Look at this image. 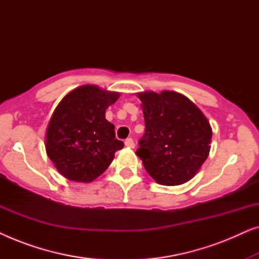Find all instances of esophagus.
<instances>
[{"label":"esophagus","mask_w":259,"mask_h":259,"mask_svg":"<svg viewBox=\"0 0 259 259\" xmlns=\"http://www.w3.org/2000/svg\"><path fill=\"white\" fill-rule=\"evenodd\" d=\"M125 146L128 147V148H134V146H136V144H134V141L132 138H128V139L125 140Z\"/></svg>","instance_id":"1"}]
</instances>
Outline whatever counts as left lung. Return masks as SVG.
Segmentation results:
<instances>
[{
	"label": "left lung",
	"instance_id": "8db88e82",
	"mask_svg": "<svg viewBox=\"0 0 259 259\" xmlns=\"http://www.w3.org/2000/svg\"><path fill=\"white\" fill-rule=\"evenodd\" d=\"M145 134L136 154L160 185L176 186L192 179L210 153L212 128L204 113L185 95L173 91L137 93Z\"/></svg>",
	"mask_w": 259,
	"mask_h": 259
}]
</instances>
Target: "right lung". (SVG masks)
I'll return each mask as SVG.
<instances>
[{
    "label": "right lung",
    "instance_id": "obj_1",
    "mask_svg": "<svg viewBox=\"0 0 259 259\" xmlns=\"http://www.w3.org/2000/svg\"><path fill=\"white\" fill-rule=\"evenodd\" d=\"M118 92L83 84L62 98L46 130L45 146L59 173L72 182L92 183L104 173L123 143L105 113Z\"/></svg>",
    "mask_w": 259,
    "mask_h": 259
}]
</instances>
